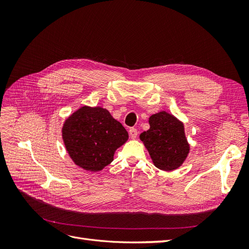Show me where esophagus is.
Masks as SVG:
<instances>
[{"instance_id": "esophagus-1", "label": "esophagus", "mask_w": 249, "mask_h": 249, "mask_svg": "<svg viewBox=\"0 0 249 249\" xmlns=\"http://www.w3.org/2000/svg\"><path fill=\"white\" fill-rule=\"evenodd\" d=\"M129 134H130V137L132 139H136L137 135H138V132H137L136 129H135V127H131V129L129 130Z\"/></svg>"}]
</instances>
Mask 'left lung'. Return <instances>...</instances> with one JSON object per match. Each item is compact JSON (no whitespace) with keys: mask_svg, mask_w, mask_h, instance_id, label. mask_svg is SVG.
<instances>
[{"mask_svg":"<svg viewBox=\"0 0 249 249\" xmlns=\"http://www.w3.org/2000/svg\"><path fill=\"white\" fill-rule=\"evenodd\" d=\"M148 124L149 129L140 134V140L155 166L164 171L182 166L190 152L183 122L166 111H160L149 117Z\"/></svg>","mask_w":249,"mask_h":249,"instance_id":"8db88e82","label":"left lung"}]
</instances>
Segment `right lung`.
I'll return each mask as SVG.
<instances>
[{
    "label": "right lung",
    "mask_w": 249,
    "mask_h": 249,
    "mask_svg": "<svg viewBox=\"0 0 249 249\" xmlns=\"http://www.w3.org/2000/svg\"><path fill=\"white\" fill-rule=\"evenodd\" d=\"M62 139L74 164L96 172L113 161L129 134L107 109L83 106L64 120Z\"/></svg>",
    "instance_id": "obj_1"
}]
</instances>
